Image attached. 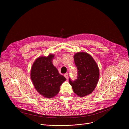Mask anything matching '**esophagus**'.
Segmentation results:
<instances>
[{
	"instance_id": "obj_1",
	"label": "esophagus",
	"mask_w": 129,
	"mask_h": 129,
	"mask_svg": "<svg viewBox=\"0 0 129 129\" xmlns=\"http://www.w3.org/2000/svg\"><path fill=\"white\" fill-rule=\"evenodd\" d=\"M64 76H65V77L66 78V79L67 80L68 79V78H69V75H68V73H66V74H65Z\"/></svg>"
}]
</instances>
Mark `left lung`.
Here are the masks:
<instances>
[{
	"mask_svg": "<svg viewBox=\"0 0 129 129\" xmlns=\"http://www.w3.org/2000/svg\"><path fill=\"white\" fill-rule=\"evenodd\" d=\"M73 58L78 70V77L75 81L69 79V83L73 92L83 98L95 89L100 78V70L94 59L86 52H77Z\"/></svg>",
	"mask_w": 129,
	"mask_h": 129,
	"instance_id": "obj_1",
	"label": "left lung"
}]
</instances>
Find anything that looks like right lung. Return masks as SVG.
<instances>
[{
  "mask_svg": "<svg viewBox=\"0 0 129 129\" xmlns=\"http://www.w3.org/2000/svg\"><path fill=\"white\" fill-rule=\"evenodd\" d=\"M54 54L41 56L34 62L30 70V79L38 92L43 96L51 99L60 91V87L66 80L60 75L52 64Z\"/></svg>",
  "mask_w": 129,
  "mask_h": 129,
  "instance_id": "1",
  "label": "right lung"
}]
</instances>
